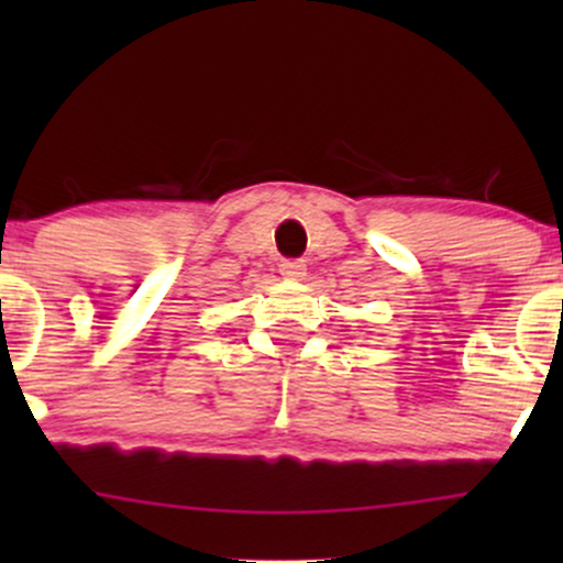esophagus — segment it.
<instances>
[{
  "label": "esophagus",
  "instance_id": "34e87169",
  "mask_svg": "<svg viewBox=\"0 0 563 563\" xmlns=\"http://www.w3.org/2000/svg\"><path fill=\"white\" fill-rule=\"evenodd\" d=\"M307 273V264L301 260H283L280 262V275L288 277V280H299Z\"/></svg>",
  "mask_w": 563,
  "mask_h": 563
}]
</instances>
